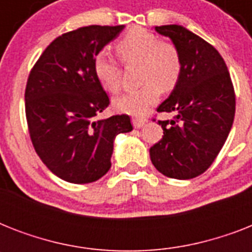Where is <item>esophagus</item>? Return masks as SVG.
<instances>
[{
    "mask_svg": "<svg viewBox=\"0 0 252 252\" xmlns=\"http://www.w3.org/2000/svg\"><path fill=\"white\" fill-rule=\"evenodd\" d=\"M148 122L146 119L142 118H133L132 119V124H133L134 128H141V126H145V123Z\"/></svg>",
    "mask_w": 252,
    "mask_h": 252,
    "instance_id": "esophagus-1",
    "label": "esophagus"
}]
</instances>
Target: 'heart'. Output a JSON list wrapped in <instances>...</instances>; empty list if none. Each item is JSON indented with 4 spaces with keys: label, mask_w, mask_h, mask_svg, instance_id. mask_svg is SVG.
Returning a JSON list of instances; mask_svg holds the SVG:
<instances>
[{
    "label": "heart",
    "mask_w": 252,
    "mask_h": 252,
    "mask_svg": "<svg viewBox=\"0 0 252 252\" xmlns=\"http://www.w3.org/2000/svg\"><path fill=\"white\" fill-rule=\"evenodd\" d=\"M116 51L124 65H138L140 89L114 99L115 110L123 114L142 116L158 102L161 91H171L179 84L183 61L178 47L140 27L129 30L118 41ZM95 78L110 93H118L122 85V68L106 52L93 61Z\"/></svg>",
    "instance_id": "b5f03b06"
}]
</instances>
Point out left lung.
<instances>
[{"instance_id":"8db88e82","label":"left lung","mask_w":252,"mask_h":252,"mask_svg":"<svg viewBox=\"0 0 252 252\" xmlns=\"http://www.w3.org/2000/svg\"><path fill=\"white\" fill-rule=\"evenodd\" d=\"M156 31L178 47L183 73L157 108L175 116L158 120L163 136L150 148V159L165 176L192 179L208 170L226 141L234 122V87L225 61L208 41L183 26H157Z\"/></svg>"}]
</instances>
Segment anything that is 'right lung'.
Listing matches in <instances>:
<instances>
[{
  "label": "right lung",
  "instance_id": "1",
  "mask_svg": "<svg viewBox=\"0 0 252 252\" xmlns=\"http://www.w3.org/2000/svg\"><path fill=\"white\" fill-rule=\"evenodd\" d=\"M124 26H87L56 37L30 72L26 119L35 152L69 183H91L111 167L115 137L133 129L128 115L98 120L110 104L93 61Z\"/></svg>",
  "mask_w": 252,
  "mask_h": 252
}]
</instances>
